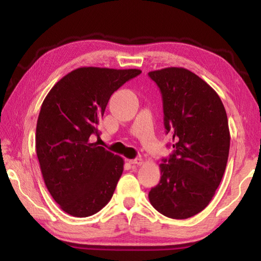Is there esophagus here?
I'll return each instance as SVG.
<instances>
[{
  "label": "esophagus",
  "instance_id": "1",
  "mask_svg": "<svg viewBox=\"0 0 261 261\" xmlns=\"http://www.w3.org/2000/svg\"><path fill=\"white\" fill-rule=\"evenodd\" d=\"M129 162L131 165H141V163H143V159L136 158V159H132V160H129Z\"/></svg>",
  "mask_w": 261,
  "mask_h": 261
}]
</instances>
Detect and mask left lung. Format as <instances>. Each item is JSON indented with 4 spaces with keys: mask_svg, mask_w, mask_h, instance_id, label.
<instances>
[{
    "mask_svg": "<svg viewBox=\"0 0 261 261\" xmlns=\"http://www.w3.org/2000/svg\"><path fill=\"white\" fill-rule=\"evenodd\" d=\"M148 76L161 91L166 134L174 143L148 199L167 218H191L210 204L226 170L230 147L226 109L213 88L188 69L171 67Z\"/></svg>",
    "mask_w": 261,
    "mask_h": 261,
    "instance_id": "1",
    "label": "left lung"
}]
</instances>
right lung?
Returning <instances> with one entry per match:
<instances>
[{"instance_id": "add662e5", "label": "right lung", "mask_w": 261, "mask_h": 261, "mask_svg": "<svg viewBox=\"0 0 261 261\" xmlns=\"http://www.w3.org/2000/svg\"><path fill=\"white\" fill-rule=\"evenodd\" d=\"M138 69L83 67L60 79L43 100L35 148L48 191L65 213L86 218L108 204L124 160L98 141L110 96Z\"/></svg>"}]
</instances>
